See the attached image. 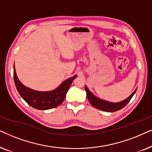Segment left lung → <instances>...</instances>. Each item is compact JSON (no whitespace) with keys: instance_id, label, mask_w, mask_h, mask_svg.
Segmentation results:
<instances>
[{"instance_id":"left-lung-1","label":"left lung","mask_w":152,"mask_h":152,"mask_svg":"<svg viewBox=\"0 0 152 152\" xmlns=\"http://www.w3.org/2000/svg\"><path fill=\"white\" fill-rule=\"evenodd\" d=\"M85 90L86 91L87 93V97H88V99L91 104V105L94 108L97 109H99L101 110L106 111V112H115L120 109L124 108L128 103L130 102L133 95L136 92L137 89H135V90L129 96L128 98L122 101V102H117V103H113V102H109L107 101L101 99L96 97L95 95L92 94V92L89 90V89L87 88V86L85 87Z\"/></svg>"}]
</instances>
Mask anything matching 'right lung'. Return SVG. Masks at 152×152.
<instances>
[{"mask_svg":"<svg viewBox=\"0 0 152 152\" xmlns=\"http://www.w3.org/2000/svg\"><path fill=\"white\" fill-rule=\"evenodd\" d=\"M76 77L77 76L75 75L65 80L54 90L40 92L32 90L22 84L17 77L14 65V80L18 92L30 106L38 110H48L60 106L63 102L71 84Z\"/></svg>","mask_w":152,"mask_h":152,"instance_id":"obj_1","label":"right lung"}]
</instances>
